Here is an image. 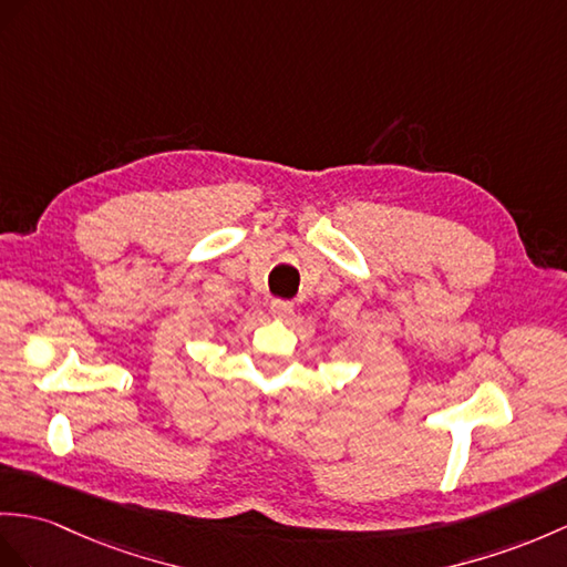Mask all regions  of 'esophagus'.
I'll use <instances>...</instances> for the list:
<instances>
[{"mask_svg":"<svg viewBox=\"0 0 567 567\" xmlns=\"http://www.w3.org/2000/svg\"><path fill=\"white\" fill-rule=\"evenodd\" d=\"M274 317H281V320H288V317L293 315V302L291 300H281V298H274L271 306H269Z\"/></svg>","mask_w":567,"mask_h":567,"instance_id":"1","label":"esophagus"}]
</instances>
